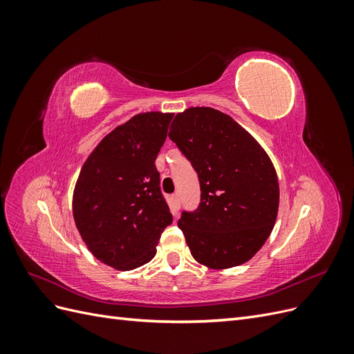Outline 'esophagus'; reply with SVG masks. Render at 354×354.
<instances>
[{
	"instance_id": "34e87169",
	"label": "esophagus",
	"mask_w": 354,
	"mask_h": 354,
	"mask_svg": "<svg viewBox=\"0 0 354 354\" xmlns=\"http://www.w3.org/2000/svg\"><path fill=\"white\" fill-rule=\"evenodd\" d=\"M171 202H173L174 208H176V209H178V207H180V196H178V194L171 195Z\"/></svg>"
}]
</instances>
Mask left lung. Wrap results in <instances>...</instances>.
<instances>
[{
  "label": "left lung",
  "mask_w": 354,
  "mask_h": 354,
  "mask_svg": "<svg viewBox=\"0 0 354 354\" xmlns=\"http://www.w3.org/2000/svg\"><path fill=\"white\" fill-rule=\"evenodd\" d=\"M168 137L201 185L199 207L178 220L194 259L214 270L251 260L270 236L279 208L270 158L245 128L212 108L177 113Z\"/></svg>",
  "instance_id": "1"
}]
</instances>
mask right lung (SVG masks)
I'll use <instances>...</instances> for the list:
<instances>
[{"label":"right lung","mask_w":354,"mask_h":354,"mask_svg":"<svg viewBox=\"0 0 354 354\" xmlns=\"http://www.w3.org/2000/svg\"><path fill=\"white\" fill-rule=\"evenodd\" d=\"M173 113L146 112L116 127L81 168L73 220L95 259L118 270L151 261L173 221L159 187L155 159Z\"/></svg>","instance_id":"right-lung-1"}]
</instances>
